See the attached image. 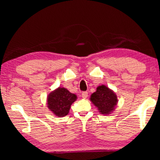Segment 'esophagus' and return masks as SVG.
Returning <instances> with one entry per match:
<instances>
[{
  "mask_svg": "<svg viewBox=\"0 0 160 160\" xmlns=\"http://www.w3.org/2000/svg\"><path fill=\"white\" fill-rule=\"evenodd\" d=\"M88 92H82V98L86 99L87 97H88Z\"/></svg>",
  "mask_w": 160,
  "mask_h": 160,
  "instance_id": "34e87169",
  "label": "esophagus"
}]
</instances>
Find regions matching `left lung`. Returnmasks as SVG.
<instances>
[{
  "label": "left lung",
  "instance_id": "1",
  "mask_svg": "<svg viewBox=\"0 0 160 160\" xmlns=\"http://www.w3.org/2000/svg\"><path fill=\"white\" fill-rule=\"evenodd\" d=\"M90 100L102 114H109L117 104V97L105 85L99 86L91 95Z\"/></svg>",
  "mask_w": 160,
  "mask_h": 160
}]
</instances>
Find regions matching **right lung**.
Returning <instances> with one entry per match:
<instances>
[{
  "mask_svg": "<svg viewBox=\"0 0 160 160\" xmlns=\"http://www.w3.org/2000/svg\"><path fill=\"white\" fill-rule=\"evenodd\" d=\"M77 99L75 94L65 88H58L48 95V107L57 116H65L69 112L71 104Z\"/></svg>",
  "mask_w": 160,
  "mask_h": 160,
  "instance_id": "1",
  "label": "right lung"
}]
</instances>
